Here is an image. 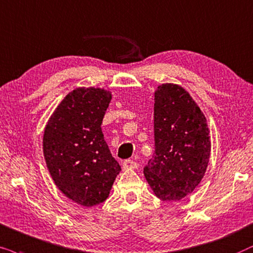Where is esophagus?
Here are the masks:
<instances>
[{"label":"esophagus","instance_id":"obj_1","mask_svg":"<svg viewBox=\"0 0 253 253\" xmlns=\"http://www.w3.org/2000/svg\"><path fill=\"white\" fill-rule=\"evenodd\" d=\"M139 167V164L136 162L130 161V160H126L123 163V169L124 170H132V169H136Z\"/></svg>","mask_w":253,"mask_h":253}]
</instances>
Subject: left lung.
<instances>
[{"label":"left lung","mask_w":253,"mask_h":253,"mask_svg":"<svg viewBox=\"0 0 253 253\" xmlns=\"http://www.w3.org/2000/svg\"><path fill=\"white\" fill-rule=\"evenodd\" d=\"M154 135L155 153L144 167V177L158 199H183L200 184L211 156L206 117L183 86H157Z\"/></svg>","instance_id":"8db88e82"}]
</instances>
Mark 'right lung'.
I'll return each mask as SVG.
<instances>
[{"instance_id": "add662e5", "label": "right lung", "mask_w": 253, "mask_h": 253, "mask_svg": "<svg viewBox=\"0 0 253 253\" xmlns=\"http://www.w3.org/2000/svg\"><path fill=\"white\" fill-rule=\"evenodd\" d=\"M111 99L109 90L76 87L59 104L43 130V157L50 177L68 199L84 207L105 201L121 171L100 127Z\"/></svg>"}]
</instances>
